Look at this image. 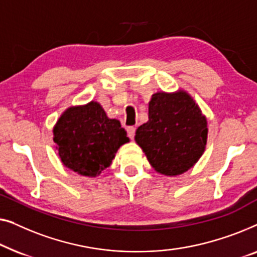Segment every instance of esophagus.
<instances>
[{
	"mask_svg": "<svg viewBox=\"0 0 257 257\" xmlns=\"http://www.w3.org/2000/svg\"><path fill=\"white\" fill-rule=\"evenodd\" d=\"M135 127H128L127 128V133H128V136L129 139H134V136H135Z\"/></svg>",
	"mask_w": 257,
	"mask_h": 257,
	"instance_id": "1",
	"label": "esophagus"
}]
</instances>
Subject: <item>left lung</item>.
<instances>
[{"label": "left lung", "mask_w": 257, "mask_h": 257, "mask_svg": "<svg viewBox=\"0 0 257 257\" xmlns=\"http://www.w3.org/2000/svg\"><path fill=\"white\" fill-rule=\"evenodd\" d=\"M135 141L157 172L178 176L204 153L207 121L186 92L156 93L149 102V121L137 128Z\"/></svg>", "instance_id": "1"}]
</instances>
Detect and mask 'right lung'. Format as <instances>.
I'll return each instance as SVG.
<instances>
[{
    "label": "right lung",
    "mask_w": 257,
    "mask_h": 257,
    "mask_svg": "<svg viewBox=\"0 0 257 257\" xmlns=\"http://www.w3.org/2000/svg\"><path fill=\"white\" fill-rule=\"evenodd\" d=\"M53 141L66 168L95 177L110 165L122 144L129 142L120 121L108 118L97 102L68 108L53 128Z\"/></svg>",
    "instance_id": "right-lung-1"
}]
</instances>
